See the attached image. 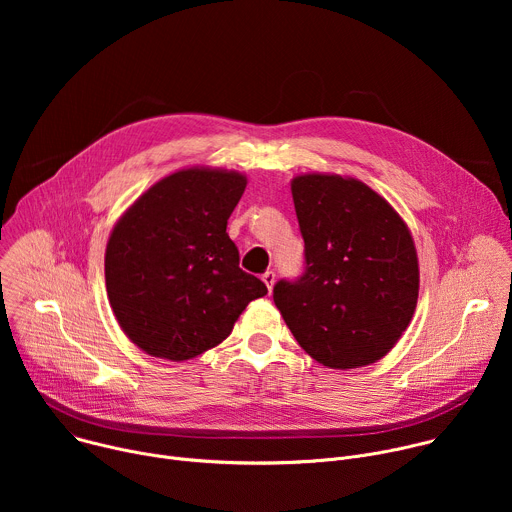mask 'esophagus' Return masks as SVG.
Returning a JSON list of instances; mask_svg holds the SVG:
<instances>
[{"mask_svg": "<svg viewBox=\"0 0 512 512\" xmlns=\"http://www.w3.org/2000/svg\"><path fill=\"white\" fill-rule=\"evenodd\" d=\"M263 283L267 285L269 294H271V289H273V285H275V273H273V271H265V273H263Z\"/></svg>", "mask_w": 512, "mask_h": 512, "instance_id": "esophagus-1", "label": "esophagus"}]
</instances>
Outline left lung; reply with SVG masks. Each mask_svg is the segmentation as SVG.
Listing matches in <instances>:
<instances>
[{
	"label": "left lung",
	"mask_w": 512,
	"mask_h": 512,
	"mask_svg": "<svg viewBox=\"0 0 512 512\" xmlns=\"http://www.w3.org/2000/svg\"><path fill=\"white\" fill-rule=\"evenodd\" d=\"M291 196L308 265L298 281L273 287V302L324 367H367L397 344L415 314L411 231L387 198L352 176L298 174Z\"/></svg>",
	"instance_id": "8db88e82"
}]
</instances>
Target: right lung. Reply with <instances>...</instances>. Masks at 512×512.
Masks as SVG:
<instances>
[{"label": "right lung", "instance_id": "1", "mask_svg": "<svg viewBox=\"0 0 512 512\" xmlns=\"http://www.w3.org/2000/svg\"><path fill=\"white\" fill-rule=\"evenodd\" d=\"M245 188L243 172L186 166L119 216L105 249L107 298L145 354L190 360L221 344L249 302L267 294L239 267L227 233Z\"/></svg>", "mask_w": 512, "mask_h": 512}]
</instances>
